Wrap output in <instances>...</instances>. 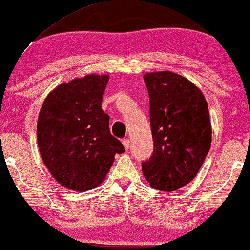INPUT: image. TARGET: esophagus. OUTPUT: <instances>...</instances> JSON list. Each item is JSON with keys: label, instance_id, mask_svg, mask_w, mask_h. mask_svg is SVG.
Here are the masks:
<instances>
[{"label": "esophagus", "instance_id": "34e87169", "mask_svg": "<svg viewBox=\"0 0 250 250\" xmlns=\"http://www.w3.org/2000/svg\"><path fill=\"white\" fill-rule=\"evenodd\" d=\"M123 146H124V148L126 150H128V148H129V140H127V139L123 140Z\"/></svg>", "mask_w": 250, "mask_h": 250}]
</instances>
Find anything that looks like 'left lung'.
<instances>
[{
    "instance_id": "1",
    "label": "left lung",
    "mask_w": 250,
    "mask_h": 250,
    "mask_svg": "<svg viewBox=\"0 0 250 250\" xmlns=\"http://www.w3.org/2000/svg\"><path fill=\"white\" fill-rule=\"evenodd\" d=\"M143 80L155 149L142 173L153 189L170 192L196 177L209 151L207 101L192 82L172 71L146 73Z\"/></svg>"
}]
</instances>
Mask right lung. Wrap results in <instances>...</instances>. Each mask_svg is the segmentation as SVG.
<instances>
[{"instance_id": "right-lung-1", "label": "right lung", "mask_w": 250, "mask_h": 250, "mask_svg": "<svg viewBox=\"0 0 250 250\" xmlns=\"http://www.w3.org/2000/svg\"><path fill=\"white\" fill-rule=\"evenodd\" d=\"M108 75H86L62 83L44 100L37 145L51 175L66 189L83 192L104 181L116 153L125 151L111 135L101 109Z\"/></svg>"}]
</instances>
